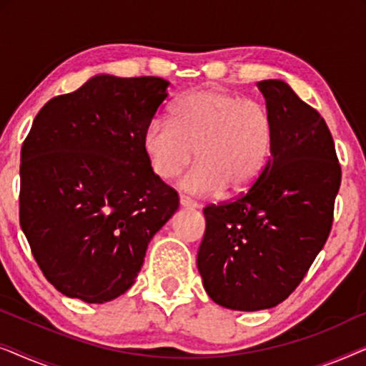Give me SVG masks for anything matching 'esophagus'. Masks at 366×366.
<instances>
[{
  "label": "esophagus",
  "instance_id": "34e87169",
  "mask_svg": "<svg viewBox=\"0 0 366 366\" xmlns=\"http://www.w3.org/2000/svg\"><path fill=\"white\" fill-rule=\"evenodd\" d=\"M179 207H182V208H189V209H194V208L198 207V204L194 203L193 199H189L188 197H183V194H182V197H179Z\"/></svg>",
  "mask_w": 366,
  "mask_h": 366
}]
</instances>
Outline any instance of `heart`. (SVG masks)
I'll return each instance as SVG.
<instances>
[{"label": "heart", "mask_w": 366, "mask_h": 366, "mask_svg": "<svg viewBox=\"0 0 366 366\" xmlns=\"http://www.w3.org/2000/svg\"><path fill=\"white\" fill-rule=\"evenodd\" d=\"M273 142V119L263 103L217 88L183 94L172 122L154 118L143 133L148 162L163 179L182 173L194 152L197 167L182 187L203 197L248 192L267 168Z\"/></svg>", "instance_id": "b5f03b06"}]
</instances>
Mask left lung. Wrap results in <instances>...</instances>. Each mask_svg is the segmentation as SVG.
Masks as SVG:
<instances>
[{
	"instance_id": "8db88e82",
	"label": "left lung",
	"mask_w": 366,
	"mask_h": 366,
	"mask_svg": "<svg viewBox=\"0 0 366 366\" xmlns=\"http://www.w3.org/2000/svg\"><path fill=\"white\" fill-rule=\"evenodd\" d=\"M274 127L258 182L203 209L198 272L208 297L238 312L273 308L298 287L332 229L342 168L332 133L288 83H258Z\"/></svg>"
}]
</instances>
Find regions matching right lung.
<instances>
[{
    "label": "right lung",
    "mask_w": 366,
    "mask_h": 366,
    "mask_svg": "<svg viewBox=\"0 0 366 366\" xmlns=\"http://www.w3.org/2000/svg\"><path fill=\"white\" fill-rule=\"evenodd\" d=\"M168 86L97 74L49 99L24 139L19 223L43 274L69 298L107 303L132 288L179 207L143 148Z\"/></svg>",
    "instance_id": "add662e5"
}]
</instances>
